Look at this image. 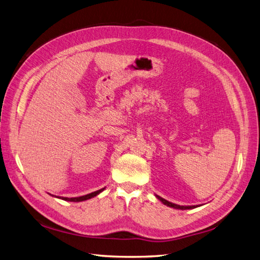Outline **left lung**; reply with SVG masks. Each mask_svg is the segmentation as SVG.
<instances>
[{
	"label": "left lung",
	"mask_w": 260,
	"mask_h": 260,
	"mask_svg": "<svg viewBox=\"0 0 260 260\" xmlns=\"http://www.w3.org/2000/svg\"><path fill=\"white\" fill-rule=\"evenodd\" d=\"M157 199H158L159 201H161L165 204V205H167L169 207H174V208H177V209H192V208H195V206H180V205H177V204L170 203V202L166 201L165 199H161L160 196H157Z\"/></svg>",
	"instance_id": "1"
}]
</instances>
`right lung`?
<instances>
[{
    "label": "right lung",
    "instance_id": "1",
    "mask_svg": "<svg viewBox=\"0 0 260 260\" xmlns=\"http://www.w3.org/2000/svg\"><path fill=\"white\" fill-rule=\"evenodd\" d=\"M103 190H104V188H101V190H99V191L92 192L90 194H86V195H83V196H79V198H70V199H68V198H59V199L64 200V201H68V202H82V201H85V200H89L91 198H94V196H96L98 194H100Z\"/></svg>",
    "mask_w": 260,
    "mask_h": 260
}]
</instances>
